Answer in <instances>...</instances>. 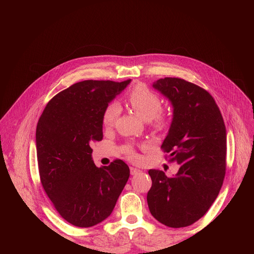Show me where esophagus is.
Segmentation results:
<instances>
[{
	"label": "esophagus",
	"mask_w": 254,
	"mask_h": 254,
	"mask_svg": "<svg viewBox=\"0 0 254 254\" xmlns=\"http://www.w3.org/2000/svg\"><path fill=\"white\" fill-rule=\"evenodd\" d=\"M140 173H141V171L139 170V168H136V167H130V174H131L132 176H135V175L140 174Z\"/></svg>",
	"instance_id": "obj_1"
}]
</instances>
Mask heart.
<instances>
[{
	"mask_svg": "<svg viewBox=\"0 0 254 254\" xmlns=\"http://www.w3.org/2000/svg\"><path fill=\"white\" fill-rule=\"evenodd\" d=\"M128 103L143 120L151 121L153 127L161 129L167 125L168 117L165 112L161 110L162 108L161 98L146 84L137 83L132 88L128 94ZM120 111L121 108L118 103L111 102L107 105L103 112V125L106 128L113 126ZM129 155L132 159H136V155L133 151H130Z\"/></svg>",
	"mask_w": 254,
	"mask_h": 254,
	"instance_id": "heart-1",
	"label": "heart"
}]
</instances>
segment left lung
I'll use <instances>...</instances> for the list:
<instances>
[{
	"label": "left lung",
	"mask_w": 254,
	"mask_h": 254,
	"mask_svg": "<svg viewBox=\"0 0 254 254\" xmlns=\"http://www.w3.org/2000/svg\"><path fill=\"white\" fill-rule=\"evenodd\" d=\"M174 108L161 148L179 164L173 177L149 170L151 215L161 224L183 228L200 219L217 198L226 175L227 133L217 104L206 90L181 78L153 82Z\"/></svg>",
	"instance_id": "1"
}]
</instances>
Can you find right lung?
<instances>
[{
  "instance_id": "1",
  "label": "right lung",
  "mask_w": 254,
  "mask_h": 254,
  "mask_svg": "<svg viewBox=\"0 0 254 254\" xmlns=\"http://www.w3.org/2000/svg\"><path fill=\"white\" fill-rule=\"evenodd\" d=\"M131 79L83 80L59 92L36 130L40 180L55 209L71 225L89 228L110 216L128 181L122 160L97 167L91 144L103 140V112Z\"/></svg>"
}]
</instances>
